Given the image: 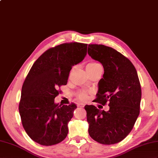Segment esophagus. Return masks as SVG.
Returning <instances> with one entry per match:
<instances>
[{"label":"esophagus","instance_id":"esophagus-1","mask_svg":"<svg viewBox=\"0 0 158 158\" xmlns=\"http://www.w3.org/2000/svg\"><path fill=\"white\" fill-rule=\"evenodd\" d=\"M84 105L83 103H79V104H78V107H84Z\"/></svg>","mask_w":158,"mask_h":158}]
</instances>
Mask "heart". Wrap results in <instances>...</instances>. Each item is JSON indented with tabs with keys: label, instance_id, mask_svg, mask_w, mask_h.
<instances>
[{
	"label": "heart",
	"instance_id": "b5f03b06",
	"mask_svg": "<svg viewBox=\"0 0 158 158\" xmlns=\"http://www.w3.org/2000/svg\"><path fill=\"white\" fill-rule=\"evenodd\" d=\"M98 67H101V64H99L98 63H97V62H91L87 65L86 68L92 69V68H96ZM79 97L80 99L82 100V101H84V100H86L88 97L87 93L86 92H81L79 94Z\"/></svg>",
	"mask_w": 158,
	"mask_h": 158
}]
</instances>
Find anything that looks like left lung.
Here are the masks:
<instances>
[{"mask_svg":"<svg viewBox=\"0 0 158 158\" xmlns=\"http://www.w3.org/2000/svg\"><path fill=\"white\" fill-rule=\"evenodd\" d=\"M88 53L104 68L95 101L109 110L86 105L88 133L105 145L117 143L128 135L139 114L141 89L136 69L128 58L112 48L88 45Z\"/></svg>","mask_w":158,"mask_h":158,"instance_id":"8db88e82","label":"left lung"}]
</instances>
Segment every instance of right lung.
<instances>
[{"label":"right lung","mask_w":158,"mask_h":158,"mask_svg":"<svg viewBox=\"0 0 158 158\" xmlns=\"http://www.w3.org/2000/svg\"><path fill=\"white\" fill-rule=\"evenodd\" d=\"M87 44H63L45 52L23 84L19 102L23 126L31 139L42 145L60 143L68 133V124L77 106L59 105L58 88L66 85L72 67L84 59Z\"/></svg>","instance_id":"add662e5"}]
</instances>
